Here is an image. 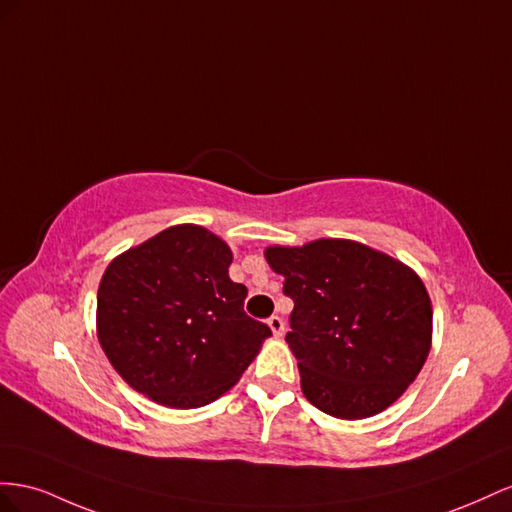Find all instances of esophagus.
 I'll return each mask as SVG.
<instances>
[{
	"mask_svg": "<svg viewBox=\"0 0 512 512\" xmlns=\"http://www.w3.org/2000/svg\"><path fill=\"white\" fill-rule=\"evenodd\" d=\"M268 326L272 328L274 337H281V334L285 332V321H283L279 315H272V317L268 319Z\"/></svg>",
	"mask_w": 512,
	"mask_h": 512,
	"instance_id": "1",
	"label": "esophagus"
}]
</instances>
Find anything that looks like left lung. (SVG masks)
Returning a JSON list of instances; mask_svg holds the SVG:
<instances>
[{
  "instance_id": "8db88e82",
  "label": "left lung",
  "mask_w": 512,
  "mask_h": 512,
  "mask_svg": "<svg viewBox=\"0 0 512 512\" xmlns=\"http://www.w3.org/2000/svg\"><path fill=\"white\" fill-rule=\"evenodd\" d=\"M266 259L294 300L285 341L304 397L345 420L397 401L431 349V300L416 272L352 240L270 246Z\"/></svg>"
}]
</instances>
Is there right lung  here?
I'll return each mask as SVG.
<instances>
[{"label": "right lung", "mask_w": 512, "mask_h": 512, "mask_svg": "<svg viewBox=\"0 0 512 512\" xmlns=\"http://www.w3.org/2000/svg\"><path fill=\"white\" fill-rule=\"evenodd\" d=\"M229 246L178 225L115 257L98 287V341L124 382L167 407L208 405L272 330L244 313Z\"/></svg>", "instance_id": "right-lung-1"}]
</instances>
